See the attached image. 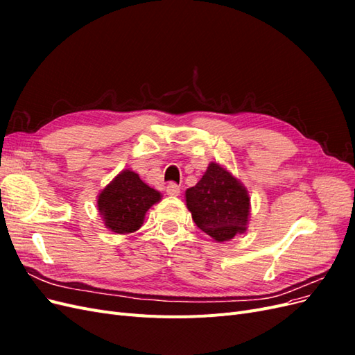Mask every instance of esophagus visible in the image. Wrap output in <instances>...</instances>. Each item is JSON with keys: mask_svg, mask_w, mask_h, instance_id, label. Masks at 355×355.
Returning a JSON list of instances; mask_svg holds the SVG:
<instances>
[{"mask_svg": "<svg viewBox=\"0 0 355 355\" xmlns=\"http://www.w3.org/2000/svg\"><path fill=\"white\" fill-rule=\"evenodd\" d=\"M166 192L171 197H178L180 194V188L176 184H168L166 188Z\"/></svg>", "mask_w": 355, "mask_h": 355, "instance_id": "34e87169", "label": "esophagus"}]
</instances>
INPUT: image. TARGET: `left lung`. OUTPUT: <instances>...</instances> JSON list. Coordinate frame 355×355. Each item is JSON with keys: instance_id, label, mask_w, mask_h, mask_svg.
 <instances>
[{"instance_id": "obj_1", "label": "left lung", "mask_w": 355, "mask_h": 355, "mask_svg": "<svg viewBox=\"0 0 355 355\" xmlns=\"http://www.w3.org/2000/svg\"><path fill=\"white\" fill-rule=\"evenodd\" d=\"M197 227L213 240L228 241L247 230L250 197L241 182L218 163H210L198 184L185 192Z\"/></svg>"}]
</instances>
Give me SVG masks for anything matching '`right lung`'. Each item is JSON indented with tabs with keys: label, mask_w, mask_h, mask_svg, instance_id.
<instances>
[{
	"label": "right lung",
	"mask_w": 355,
	"mask_h": 355,
	"mask_svg": "<svg viewBox=\"0 0 355 355\" xmlns=\"http://www.w3.org/2000/svg\"><path fill=\"white\" fill-rule=\"evenodd\" d=\"M161 200L132 170H123L98 197V210L105 227L115 234H130L142 227L146 211Z\"/></svg>",
	"instance_id": "obj_1"
}]
</instances>
